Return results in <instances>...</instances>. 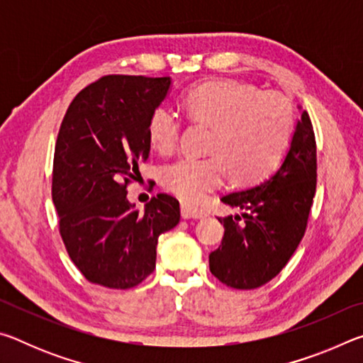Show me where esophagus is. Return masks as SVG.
<instances>
[{"label":"esophagus","instance_id":"esophagus-1","mask_svg":"<svg viewBox=\"0 0 363 363\" xmlns=\"http://www.w3.org/2000/svg\"><path fill=\"white\" fill-rule=\"evenodd\" d=\"M181 214L184 219H203L208 216V213L200 210V208H192L186 203L181 205Z\"/></svg>","mask_w":363,"mask_h":363}]
</instances>
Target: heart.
I'll use <instances>...</instances> for the list:
<instances>
[{
	"instance_id": "heart-1",
	"label": "heart",
	"mask_w": 363,
	"mask_h": 363,
	"mask_svg": "<svg viewBox=\"0 0 363 363\" xmlns=\"http://www.w3.org/2000/svg\"><path fill=\"white\" fill-rule=\"evenodd\" d=\"M190 118L213 128L211 158L181 157L162 171V184L189 203H199L225 181L227 168L238 182L267 176L285 157L294 133V110L286 97L259 86L224 79L196 86L184 96ZM181 116L168 104L153 110L147 133L167 153L177 145Z\"/></svg>"
}]
</instances>
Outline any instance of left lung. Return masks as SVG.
<instances>
[{"label":"left lung","mask_w":363,"mask_h":363,"mask_svg":"<svg viewBox=\"0 0 363 363\" xmlns=\"http://www.w3.org/2000/svg\"><path fill=\"white\" fill-rule=\"evenodd\" d=\"M315 186V134L309 113L303 110L277 173L220 199L245 213L219 218L224 237L210 255L214 277L235 290H255L279 275L304 237Z\"/></svg>","instance_id":"8db88e82"}]
</instances>
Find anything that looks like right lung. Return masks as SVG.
<instances>
[{
  "mask_svg": "<svg viewBox=\"0 0 363 363\" xmlns=\"http://www.w3.org/2000/svg\"><path fill=\"white\" fill-rule=\"evenodd\" d=\"M169 84V77L106 75L79 91L60 123L52 201L67 253L93 284H143L155 269L158 237L179 223L174 196H152L144 213L126 196L149 158L147 125Z\"/></svg>",
  "mask_w": 363,
  "mask_h": 363,
  "instance_id": "right-lung-1",
  "label": "right lung"
}]
</instances>
